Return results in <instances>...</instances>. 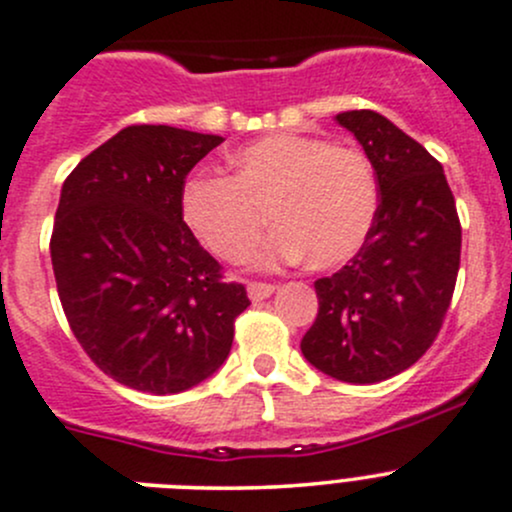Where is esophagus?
<instances>
[{
    "label": "esophagus",
    "mask_w": 512,
    "mask_h": 512,
    "mask_svg": "<svg viewBox=\"0 0 512 512\" xmlns=\"http://www.w3.org/2000/svg\"><path fill=\"white\" fill-rule=\"evenodd\" d=\"M274 294V284H267V282H250L247 284V297L252 301H262L267 297H272Z\"/></svg>",
    "instance_id": "34e87169"
}]
</instances>
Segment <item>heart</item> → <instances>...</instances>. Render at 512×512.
<instances>
[{"label": "heart", "mask_w": 512, "mask_h": 512, "mask_svg": "<svg viewBox=\"0 0 512 512\" xmlns=\"http://www.w3.org/2000/svg\"><path fill=\"white\" fill-rule=\"evenodd\" d=\"M233 179L193 176L181 208L196 238L228 262L250 257L277 225L262 262L309 260L316 270L346 265L378 215V181L368 157L304 134H270L230 154Z\"/></svg>", "instance_id": "1"}]
</instances>
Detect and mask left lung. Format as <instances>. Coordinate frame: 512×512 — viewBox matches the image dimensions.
Returning a JSON list of instances; mask_svg holds the SVG:
<instances>
[{
	"label": "left lung",
	"mask_w": 512,
	"mask_h": 512,
	"mask_svg": "<svg viewBox=\"0 0 512 512\" xmlns=\"http://www.w3.org/2000/svg\"><path fill=\"white\" fill-rule=\"evenodd\" d=\"M378 179V215L358 255L316 279L319 314L301 353L321 373L373 385L417 363L437 338L461 260V223L444 169L373 110L336 115Z\"/></svg>",
	"instance_id": "8db88e82"
}]
</instances>
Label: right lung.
Returning <instances> with one entry per match:
<instances>
[{"label":"right lung","mask_w":512,"mask_h":512,"mask_svg":"<svg viewBox=\"0 0 512 512\" xmlns=\"http://www.w3.org/2000/svg\"><path fill=\"white\" fill-rule=\"evenodd\" d=\"M220 142L169 125L125 127L61 188L51 235L58 297L90 360L132 390L174 395L211 378L250 306L181 208L188 171Z\"/></svg>","instance_id":"obj_1"}]
</instances>
